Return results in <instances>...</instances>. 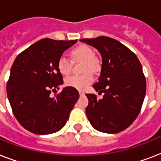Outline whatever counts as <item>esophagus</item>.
<instances>
[{"label": "esophagus", "instance_id": "34e87169", "mask_svg": "<svg viewBox=\"0 0 161 161\" xmlns=\"http://www.w3.org/2000/svg\"><path fill=\"white\" fill-rule=\"evenodd\" d=\"M79 95L83 96V95H85V93H83V92H81V91H80V92H79Z\"/></svg>", "mask_w": 161, "mask_h": 161}]
</instances>
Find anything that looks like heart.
I'll list each match as a JSON object with an SVG mask.
<instances>
[{"instance_id":"obj_1","label":"heart","mask_w":161,"mask_h":161,"mask_svg":"<svg viewBox=\"0 0 161 161\" xmlns=\"http://www.w3.org/2000/svg\"><path fill=\"white\" fill-rule=\"evenodd\" d=\"M74 61L84 62V71H97L99 68L98 60L94 57V53L90 47L81 45L77 47L72 52ZM58 68L63 75L69 74L72 69V62L65 56H61L58 61ZM93 81V74L86 73L83 75H71L66 78V85L74 88L78 90H84Z\"/></svg>"}]
</instances>
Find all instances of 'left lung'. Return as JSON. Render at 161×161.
<instances>
[{"label": "left lung", "mask_w": 161, "mask_h": 161, "mask_svg": "<svg viewBox=\"0 0 161 161\" xmlns=\"http://www.w3.org/2000/svg\"><path fill=\"white\" fill-rule=\"evenodd\" d=\"M80 42L93 47L102 57L100 76L93 88L104 94L102 98L86 94L87 117L98 131L121 132L137 118L145 99L146 80L141 63L133 52L115 39L103 36Z\"/></svg>", "instance_id": "8db88e82"}]
</instances>
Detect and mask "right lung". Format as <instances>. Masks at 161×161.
<instances>
[{
	"mask_svg": "<svg viewBox=\"0 0 161 161\" xmlns=\"http://www.w3.org/2000/svg\"><path fill=\"white\" fill-rule=\"evenodd\" d=\"M77 42L45 38L19 54L11 68L7 98L15 117L26 130L45 135L62 130L79 98L78 90L65 87L52 98V91L63 83L58 61Z\"/></svg>",
	"mask_w": 161,
	"mask_h": 161,
	"instance_id": "add662e5",
	"label": "right lung"
}]
</instances>
